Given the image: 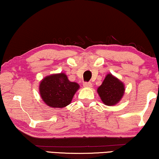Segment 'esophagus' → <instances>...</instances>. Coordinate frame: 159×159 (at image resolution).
I'll return each mask as SVG.
<instances>
[{
	"mask_svg": "<svg viewBox=\"0 0 159 159\" xmlns=\"http://www.w3.org/2000/svg\"><path fill=\"white\" fill-rule=\"evenodd\" d=\"M83 86L84 87V88H91V87L93 86V84L90 82H84Z\"/></svg>",
	"mask_w": 159,
	"mask_h": 159,
	"instance_id": "34e87169",
	"label": "esophagus"
}]
</instances>
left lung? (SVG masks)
Returning a JSON list of instances; mask_svg holds the SVG:
<instances>
[{"mask_svg": "<svg viewBox=\"0 0 159 159\" xmlns=\"http://www.w3.org/2000/svg\"><path fill=\"white\" fill-rule=\"evenodd\" d=\"M125 84L119 79L108 74L97 92L103 103L106 106H114L122 98L125 93Z\"/></svg>", "mask_w": 159, "mask_h": 159, "instance_id": "left-lung-1", "label": "left lung"}]
</instances>
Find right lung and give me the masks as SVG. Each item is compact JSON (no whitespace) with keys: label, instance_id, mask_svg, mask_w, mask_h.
I'll list each match as a JSON object with an SVG mask.
<instances>
[{"label":"right lung","instance_id":"right-lung-1","mask_svg":"<svg viewBox=\"0 0 159 159\" xmlns=\"http://www.w3.org/2000/svg\"><path fill=\"white\" fill-rule=\"evenodd\" d=\"M79 88L77 82H70L64 73H60L43 79L39 91L46 105L52 108H64L71 103Z\"/></svg>","mask_w":159,"mask_h":159}]
</instances>
